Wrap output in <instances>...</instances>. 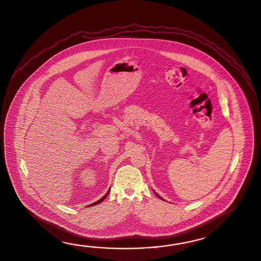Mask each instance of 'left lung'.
<instances>
[{"instance_id":"obj_1","label":"left lung","mask_w":261,"mask_h":261,"mask_svg":"<svg viewBox=\"0 0 261 261\" xmlns=\"http://www.w3.org/2000/svg\"><path fill=\"white\" fill-rule=\"evenodd\" d=\"M153 192H154V191H153ZM154 193H155V192H154ZM155 195H156L157 197H159V198H161V199H163V200H165V199H164V198H163V197H160V196H159V195H158V194H157V193H155Z\"/></svg>"}]
</instances>
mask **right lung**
I'll use <instances>...</instances> for the list:
<instances>
[{"label":"right lung","mask_w":261,"mask_h":261,"mask_svg":"<svg viewBox=\"0 0 261 261\" xmlns=\"http://www.w3.org/2000/svg\"><path fill=\"white\" fill-rule=\"evenodd\" d=\"M109 193H110V190L108 191V193L105 195L104 197H101L99 200H97V201H95V202H93V204H91V205H89V207H91V206H95V205H97V204H99V203L102 202L103 200H104L105 198L106 197H108V195H109Z\"/></svg>","instance_id":"add662e5"}]
</instances>
